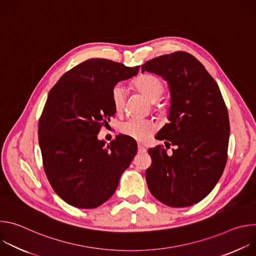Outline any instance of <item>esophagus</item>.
<instances>
[{"instance_id": "34e87169", "label": "esophagus", "mask_w": 256, "mask_h": 256, "mask_svg": "<svg viewBox=\"0 0 256 256\" xmlns=\"http://www.w3.org/2000/svg\"><path fill=\"white\" fill-rule=\"evenodd\" d=\"M138 152H146V150H147V149H146L144 146H142V144H138Z\"/></svg>"}]
</instances>
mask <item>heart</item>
<instances>
[{
	"instance_id": "obj_1",
	"label": "heart",
	"mask_w": 256,
	"mask_h": 256,
	"mask_svg": "<svg viewBox=\"0 0 256 256\" xmlns=\"http://www.w3.org/2000/svg\"><path fill=\"white\" fill-rule=\"evenodd\" d=\"M132 86L138 92L142 93L151 102H153L156 110H160L162 105H160L157 101L162 97L165 91V85L162 79L152 74H144L134 80ZM110 98L114 110L116 112H122L126 104L124 87L122 84H116L114 86ZM120 130L122 134L142 142L147 140L155 132L156 126L148 120L130 118L120 124Z\"/></svg>"
}]
</instances>
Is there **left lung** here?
Masks as SVG:
<instances>
[{"instance_id":"left-lung-1","label":"left lung","mask_w":256,"mask_h":256,"mask_svg":"<svg viewBox=\"0 0 256 256\" xmlns=\"http://www.w3.org/2000/svg\"><path fill=\"white\" fill-rule=\"evenodd\" d=\"M168 81L169 122L157 140L176 146L168 155L163 146L148 151L151 166L146 180L151 194L172 208L196 204L214 188L228 158L230 122L220 89L192 54L175 52L146 62L142 72Z\"/></svg>"}]
</instances>
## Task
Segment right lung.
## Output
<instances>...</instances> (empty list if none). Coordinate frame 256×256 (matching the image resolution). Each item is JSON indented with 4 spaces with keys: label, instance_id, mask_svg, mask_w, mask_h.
Listing matches in <instances>:
<instances>
[{
    "label": "right lung",
    "instance_id": "add662e5",
    "mask_svg": "<svg viewBox=\"0 0 256 256\" xmlns=\"http://www.w3.org/2000/svg\"><path fill=\"white\" fill-rule=\"evenodd\" d=\"M138 66L105 58L85 60L60 77L48 93L38 124L46 175L66 204L94 208L110 198L136 154V142L118 136L107 147L97 134L116 112L110 94Z\"/></svg>",
    "mask_w": 256,
    "mask_h": 256
}]
</instances>
